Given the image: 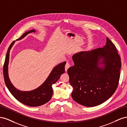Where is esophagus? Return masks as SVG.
Returning <instances> with one entry per match:
<instances>
[{
    "instance_id": "1",
    "label": "esophagus",
    "mask_w": 127,
    "mask_h": 127,
    "mask_svg": "<svg viewBox=\"0 0 127 127\" xmlns=\"http://www.w3.org/2000/svg\"><path fill=\"white\" fill-rule=\"evenodd\" d=\"M70 64L68 62H67L66 65H65V71H66L68 70V69L70 67Z\"/></svg>"
}]
</instances>
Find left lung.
Returning a JSON list of instances; mask_svg holds the SVG:
<instances>
[{"label": "left lung", "mask_w": 127, "mask_h": 127, "mask_svg": "<svg viewBox=\"0 0 127 127\" xmlns=\"http://www.w3.org/2000/svg\"><path fill=\"white\" fill-rule=\"evenodd\" d=\"M74 66L67 71L73 88L71 97L83 106L93 107L108 99L118 87L121 62L116 46L108 37L103 48L72 56ZM102 64L103 67L99 66Z\"/></svg>", "instance_id": "1"}]
</instances>
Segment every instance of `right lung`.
<instances>
[{"instance_id":"1","label":"right lung","mask_w":127,"mask_h":127,"mask_svg":"<svg viewBox=\"0 0 127 127\" xmlns=\"http://www.w3.org/2000/svg\"><path fill=\"white\" fill-rule=\"evenodd\" d=\"M35 31L32 30L24 33L17 40H21L30 33L35 32ZM15 43V41L10 44L8 48L6 56L5 61L3 64V78L6 85L10 93L19 102L30 106H38L44 104L50 101L52 97L53 89L52 85L56 83L59 79L61 75L64 72V66L66 61L57 65L51 72L47 79L40 87L36 89L29 92L21 91L16 89L9 78L8 74V64L9 62V52L11 48Z\"/></svg>"}]
</instances>
